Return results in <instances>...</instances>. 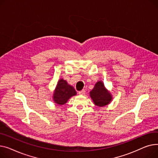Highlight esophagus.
Returning <instances> with one entry per match:
<instances>
[{
	"label": "esophagus",
	"instance_id": "1",
	"mask_svg": "<svg viewBox=\"0 0 158 158\" xmlns=\"http://www.w3.org/2000/svg\"><path fill=\"white\" fill-rule=\"evenodd\" d=\"M85 93V90L84 89H83V90H81V91H79V92H78V94H79L80 95H84Z\"/></svg>",
	"mask_w": 158,
	"mask_h": 158
}]
</instances>
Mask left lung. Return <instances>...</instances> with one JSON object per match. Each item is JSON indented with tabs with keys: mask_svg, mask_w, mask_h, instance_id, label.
I'll list each match as a JSON object with an SVG mask.
<instances>
[{
	"mask_svg": "<svg viewBox=\"0 0 158 158\" xmlns=\"http://www.w3.org/2000/svg\"><path fill=\"white\" fill-rule=\"evenodd\" d=\"M89 93L94 105L99 107L107 106L113 99L112 93L105 87L103 81H97L93 89Z\"/></svg>",
	"mask_w": 158,
	"mask_h": 158,
	"instance_id": "obj_1",
	"label": "left lung"
}]
</instances>
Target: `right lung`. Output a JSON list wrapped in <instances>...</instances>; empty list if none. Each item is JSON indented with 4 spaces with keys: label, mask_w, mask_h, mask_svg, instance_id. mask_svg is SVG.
<instances>
[{
    "label": "right lung",
    "mask_w": 158,
    "mask_h": 158,
    "mask_svg": "<svg viewBox=\"0 0 158 158\" xmlns=\"http://www.w3.org/2000/svg\"><path fill=\"white\" fill-rule=\"evenodd\" d=\"M77 95V92L74 87L68 84L66 80L60 78L53 90L52 99L57 105H63L74 96Z\"/></svg>",
    "instance_id": "add662e5"
}]
</instances>
